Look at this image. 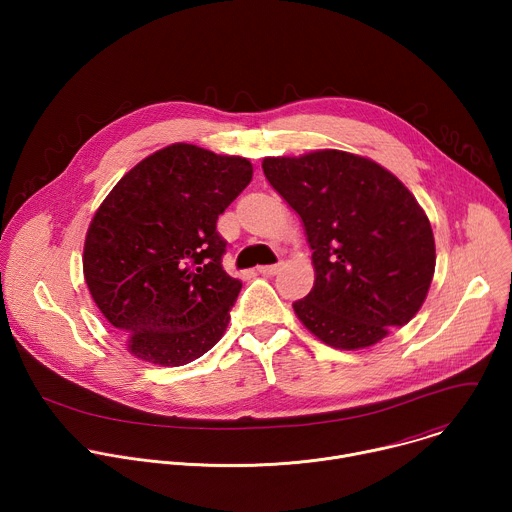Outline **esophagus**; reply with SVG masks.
I'll list each match as a JSON object with an SVG mask.
<instances>
[{"label":"esophagus","mask_w":512,"mask_h":512,"mask_svg":"<svg viewBox=\"0 0 512 512\" xmlns=\"http://www.w3.org/2000/svg\"><path fill=\"white\" fill-rule=\"evenodd\" d=\"M279 269H281V263H277V265H261V267H257V271H259V273H263V275H275Z\"/></svg>","instance_id":"1"}]
</instances>
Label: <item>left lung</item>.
<instances>
[{
	"label": "left lung",
	"instance_id": "left-lung-1",
	"mask_svg": "<svg viewBox=\"0 0 512 512\" xmlns=\"http://www.w3.org/2000/svg\"><path fill=\"white\" fill-rule=\"evenodd\" d=\"M273 190L302 218L314 287L294 304L324 344L360 350L405 326L435 271L425 210L387 168L358 154L316 150L263 158Z\"/></svg>",
	"mask_w": 512,
	"mask_h": 512
}]
</instances>
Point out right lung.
Instances as JSON below:
<instances>
[{
  "mask_svg": "<svg viewBox=\"0 0 512 512\" xmlns=\"http://www.w3.org/2000/svg\"><path fill=\"white\" fill-rule=\"evenodd\" d=\"M253 164L172 143L135 164L91 218L83 273L135 358L182 367L223 338L241 279L221 257L216 218L249 186Z\"/></svg>",
  "mask_w": 512,
  "mask_h": 512,
  "instance_id": "add662e5",
  "label": "right lung"
}]
</instances>
